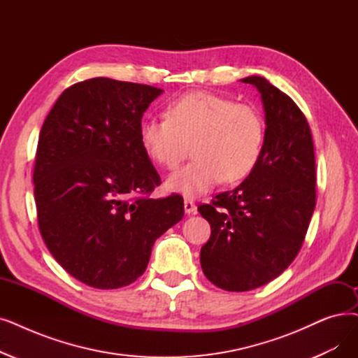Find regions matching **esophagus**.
Returning <instances> with one entry per match:
<instances>
[{"label": "esophagus", "mask_w": 358, "mask_h": 358, "mask_svg": "<svg viewBox=\"0 0 358 358\" xmlns=\"http://www.w3.org/2000/svg\"><path fill=\"white\" fill-rule=\"evenodd\" d=\"M184 210H185V213H189V215H196L197 213V206L194 205L193 200L185 199L184 200Z\"/></svg>", "instance_id": "obj_1"}]
</instances>
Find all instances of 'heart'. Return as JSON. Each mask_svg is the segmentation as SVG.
I'll return each mask as SVG.
<instances>
[{
	"instance_id": "heart-1",
	"label": "heart",
	"mask_w": 358,
	"mask_h": 358,
	"mask_svg": "<svg viewBox=\"0 0 358 358\" xmlns=\"http://www.w3.org/2000/svg\"><path fill=\"white\" fill-rule=\"evenodd\" d=\"M265 136L266 122L256 106L208 92L173 99L165 115L148 117L141 126L149 158L166 169L187 158L192 145L194 159L166 181L171 192L185 197L244 180L260 159Z\"/></svg>"
}]
</instances>
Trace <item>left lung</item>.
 Masks as SVG:
<instances>
[{
	"instance_id": "left-lung-1",
	"label": "left lung",
	"mask_w": 358,
	"mask_h": 358,
	"mask_svg": "<svg viewBox=\"0 0 358 358\" xmlns=\"http://www.w3.org/2000/svg\"><path fill=\"white\" fill-rule=\"evenodd\" d=\"M266 136L256 168L231 192L197 210L210 224L200 250L209 281L225 291H250L281 275L299 255L316 206V164L308 122L287 93L260 76Z\"/></svg>"
}]
</instances>
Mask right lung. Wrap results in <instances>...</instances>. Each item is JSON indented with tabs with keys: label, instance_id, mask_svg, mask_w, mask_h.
Masks as SVG:
<instances>
[{
	"label": "right lung",
	"instance_id": "1",
	"mask_svg": "<svg viewBox=\"0 0 358 358\" xmlns=\"http://www.w3.org/2000/svg\"><path fill=\"white\" fill-rule=\"evenodd\" d=\"M161 93L95 77L67 87L43 121L34 169L39 231L54 259L89 287L134 282L155 240L184 216L181 196L149 197L161 177L141 126Z\"/></svg>",
	"mask_w": 358,
	"mask_h": 358
}]
</instances>
